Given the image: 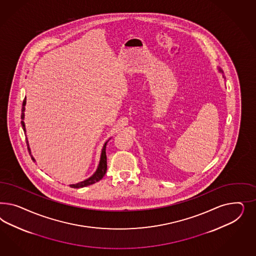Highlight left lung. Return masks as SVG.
<instances>
[{
  "label": "left lung",
  "instance_id": "left-lung-1",
  "mask_svg": "<svg viewBox=\"0 0 256 256\" xmlns=\"http://www.w3.org/2000/svg\"><path fill=\"white\" fill-rule=\"evenodd\" d=\"M218 72H220V74L222 75V78H225L224 75V71H222V70L220 68H218Z\"/></svg>",
  "mask_w": 256,
  "mask_h": 256
}]
</instances>
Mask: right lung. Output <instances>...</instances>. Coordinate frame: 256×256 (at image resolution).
I'll return each mask as SVG.
<instances>
[{"instance_id": "right-lung-1", "label": "right lung", "mask_w": 256, "mask_h": 256, "mask_svg": "<svg viewBox=\"0 0 256 256\" xmlns=\"http://www.w3.org/2000/svg\"><path fill=\"white\" fill-rule=\"evenodd\" d=\"M25 105H26V98H24V103H22V117H20V118H22V130H24V133L26 134L25 123H24V112H25ZM108 140H107V142H105V144H104V146H103V148H102V150H101L100 160L98 166V168H96V172H94L93 174H92L90 178H88L86 179V180H84V181H80V182L76 183V184H71V185H70L71 188H84V186H89V185H92V184L96 183V182H98V181H100V179H102V178L105 176V174H106V170H107V156H106V146H107V142H108ZM26 144H27V146H28V151H29L30 156H32V162H36V160H34V158L32 155L31 148H30V146H29V142H28L27 137H26Z\"/></svg>"}]
</instances>
